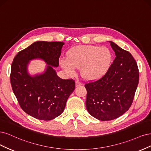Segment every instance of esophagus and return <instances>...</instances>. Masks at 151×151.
Returning a JSON list of instances; mask_svg holds the SVG:
<instances>
[{
	"label": "esophagus",
	"instance_id": "34e87169",
	"mask_svg": "<svg viewBox=\"0 0 151 151\" xmlns=\"http://www.w3.org/2000/svg\"><path fill=\"white\" fill-rule=\"evenodd\" d=\"M75 85H76V87L77 86H81V85H82V83L80 82V81H76V83H75Z\"/></svg>",
	"mask_w": 151,
	"mask_h": 151
}]
</instances>
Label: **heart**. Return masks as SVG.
Segmentation results:
<instances>
[{"label":"heart","instance_id":"obj_1","mask_svg":"<svg viewBox=\"0 0 151 151\" xmlns=\"http://www.w3.org/2000/svg\"><path fill=\"white\" fill-rule=\"evenodd\" d=\"M112 62V54L109 48L93 45H81L71 49L66 58H61L60 64L69 76L76 73V68H81V76L87 80H96L108 71Z\"/></svg>","mask_w":151,"mask_h":151}]
</instances>
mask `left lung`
I'll return each instance as SVG.
<instances>
[{
  "mask_svg": "<svg viewBox=\"0 0 151 151\" xmlns=\"http://www.w3.org/2000/svg\"><path fill=\"white\" fill-rule=\"evenodd\" d=\"M115 58L106 73L85 85L89 114L101 121L114 120L130 107L139 83V71L130 53L111 41Z\"/></svg>",
  "mask_w": 151,
  "mask_h": 151,
  "instance_id": "left-lung-1",
  "label": "left lung"
}]
</instances>
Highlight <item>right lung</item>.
<instances>
[{
    "label": "right lung",
    "instance_id": "add662e5",
    "mask_svg": "<svg viewBox=\"0 0 151 151\" xmlns=\"http://www.w3.org/2000/svg\"><path fill=\"white\" fill-rule=\"evenodd\" d=\"M63 42L37 41L14 57L11 65V83L21 109L42 120H50L64 111L66 101L74 91L75 81L57 76L54 67L59 66ZM41 59L48 65L42 74L31 77L27 67L29 60Z\"/></svg>",
    "mask_w": 151,
    "mask_h": 151
}]
</instances>
